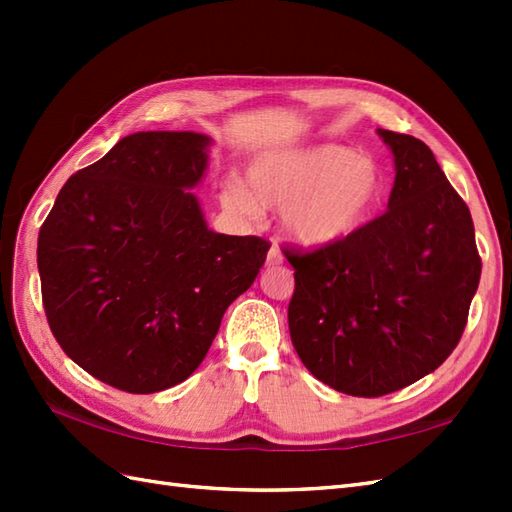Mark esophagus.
<instances>
[{
    "label": "esophagus",
    "instance_id": "esophagus-1",
    "mask_svg": "<svg viewBox=\"0 0 512 512\" xmlns=\"http://www.w3.org/2000/svg\"><path fill=\"white\" fill-rule=\"evenodd\" d=\"M281 262H284V255H281L279 246H270L268 257H266V266H279Z\"/></svg>",
    "mask_w": 512,
    "mask_h": 512
}]
</instances>
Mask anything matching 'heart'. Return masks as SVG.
Here are the masks:
<instances>
[{
  "label": "heart",
  "mask_w": 512,
  "mask_h": 512,
  "mask_svg": "<svg viewBox=\"0 0 512 512\" xmlns=\"http://www.w3.org/2000/svg\"><path fill=\"white\" fill-rule=\"evenodd\" d=\"M383 195L385 173L374 158L352 147L317 145L257 156L246 169V187L228 180L220 202L242 217L279 211L281 231L292 242L319 248L361 231Z\"/></svg>",
  "instance_id": "1"
}]
</instances>
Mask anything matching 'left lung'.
<instances>
[{
	"mask_svg": "<svg viewBox=\"0 0 512 512\" xmlns=\"http://www.w3.org/2000/svg\"><path fill=\"white\" fill-rule=\"evenodd\" d=\"M394 154L387 211L341 242L284 250L295 268L290 339L308 372L376 398L438 369L480 284L471 211L422 140L378 129Z\"/></svg>",
	"mask_w": 512,
	"mask_h": 512,
	"instance_id": "obj_1",
	"label": "left lung"
}]
</instances>
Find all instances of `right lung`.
Listing matches in <instances>:
<instances>
[{
    "instance_id": "1",
    "label": "right lung",
    "mask_w": 512,
    "mask_h": 512,
    "mask_svg": "<svg viewBox=\"0 0 512 512\" xmlns=\"http://www.w3.org/2000/svg\"><path fill=\"white\" fill-rule=\"evenodd\" d=\"M209 145L195 132L125 136L63 184L41 224L37 266L54 339L129 394L187 380L266 262V239L204 222L189 189Z\"/></svg>"
}]
</instances>
